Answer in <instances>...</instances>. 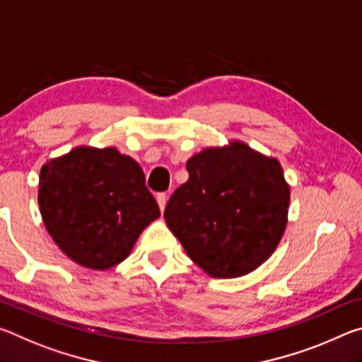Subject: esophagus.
<instances>
[{
	"label": "esophagus",
	"instance_id": "1",
	"mask_svg": "<svg viewBox=\"0 0 362 362\" xmlns=\"http://www.w3.org/2000/svg\"><path fill=\"white\" fill-rule=\"evenodd\" d=\"M156 201H158V204H159V209H161V212H163L164 207H166V203H168V196H166V193H159V194L156 196Z\"/></svg>",
	"mask_w": 362,
	"mask_h": 362
}]
</instances>
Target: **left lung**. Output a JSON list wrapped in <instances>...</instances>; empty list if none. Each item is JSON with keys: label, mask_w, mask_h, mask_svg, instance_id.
I'll return each instance as SVG.
<instances>
[{"label": "left lung", "mask_w": 362, "mask_h": 362, "mask_svg": "<svg viewBox=\"0 0 362 362\" xmlns=\"http://www.w3.org/2000/svg\"><path fill=\"white\" fill-rule=\"evenodd\" d=\"M164 211L189 259L214 278L260 267L284 235L291 189L276 158L240 140L196 153Z\"/></svg>", "instance_id": "left-lung-1"}]
</instances>
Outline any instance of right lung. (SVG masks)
I'll return each mask as SVG.
<instances>
[{"label": "right lung", "instance_id": "right-lung-1", "mask_svg": "<svg viewBox=\"0 0 362 362\" xmlns=\"http://www.w3.org/2000/svg\"><path fill=\"white\" fill-rule=\"evenodd\" d=\"M38 204L54 243L90 269L118 265L159 217L142 168L115 146H76L47 161L40 173Z\"/></svg>", "mask_w": 362, "mask_h": 362}]
</instances>
